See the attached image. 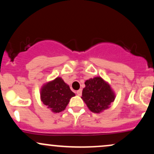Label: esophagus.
I'll use <instances>...</instances> for the list:
<instances>
[{"label": "esophagus", "mask_w": 154, "mask_h": 154, "mask_svg": "<svg viewBox=\"0 0 154 154\" xmlns=\"http://www.w3.org/2000/svg\"><path fill=\"white\" fill-rule=\"evenodd\" d=\"M82 91L80 89V90H78V91L76 92V93H77V95H82Z\"/></svg>", "instance_id": "34e87169"}]
</instances>
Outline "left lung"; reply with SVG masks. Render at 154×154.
Wrapping results in <instances>:
<instances>
[{"mask_svg": "<svg viewBox=\"0 0 154 154\" xmlns=\"http://www.w3.org/2000/svg\"><path fill=\"white\" fill-rule=\"evenodd\" d=\"M82 98L88 109L94 113H100L109 107L115 98L110 85L101 77H94L86 80Z\"/></svg>", "mask_w": 154, "mask_h": 154, "instance_id": "left-lung-1", "label": "left lung"}]
</instances>
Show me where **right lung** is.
Segmentation results:
<instances>
[{
  "instance_id": "obj_1",
  "label": "right lung",
  "mask_w": 154,
  "mask_h": 154,
  "mask_svg": "<svg viewBox=\"0 0 154 154\" xmlns=\"http://www.w3.org/2000/svg\"><path fill=\"white\" fill-rule=\"evenodd\" d=\"M75 94L61 77L48 82L42 88L40 98L53 112L59 113L66 109L70 98Z\"/></svg>"
}]
</instances>
